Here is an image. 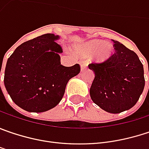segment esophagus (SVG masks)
<instances>
[{"label": "esophagus", "instance_id": "1", "mask_svg": "<svg viewBox=\"0 0 149 149\" xmlns=\"http://www.w3.org/2000/svg\"><path fill=\"white\" fill-rule=\"evenodd\" d=\"M80 67H81V71H84V70H86V69H87V67H88V64H87V62H86V61H80Z\"/></svg>", "mask_w": 149, "mask_h": 149}]
</instances>
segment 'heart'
<instances>
[{
  "label": "heart",
  "mask_w": 149,
  "mask_h": 149,
  "mask_svg": "<svg viewBox=\"0 0 149 149\" xmlns=\"http://www.w3.org/2000/svg\"><path fill=\"white\" fill-rule=\"evenodd\" d=\"M75 50L81 56H88L93 54V59L96 62L103 63L108 61L112 56L114 46L109 42H104L100 40H92L77 45Z\"/></svg>",
  "instance_id": "heart-1"
}]
</instances>
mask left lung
<instances>
[{
    "mask_svg": "<svg viewBox=\"0 0 149 149\" xmlns=\"http://www.w3.org/2000/svg\"><path fill=\"white\" fill-rule=\"evenodd\" d=\"M115 53L101 64H90L94 72L89 93L93 102L106 112L118 114L132 108L145 85L143 66L134 51L112 40Z\"/></svg>",
    "mask_w": 149,
    "mask_h": 149,
    "instance_id": "left-lung-1",
    "label": "left lung"
}]
</instances>
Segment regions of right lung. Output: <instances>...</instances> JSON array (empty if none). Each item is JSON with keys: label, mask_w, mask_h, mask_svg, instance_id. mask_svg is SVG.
Returning a JSON list of instances; mask_svg holds the SVG:
<instances>
[{"label": "right lung", "mask_w": 149, "mask_h": 149, "mask_svg": "<svg viewBox=\"0 0 149 149\" xmlns=\"http://www.w3.org/2000/svg\"><path fill=\"white\" fill-rule=\"evenodd\" d=\"M59 35L46 33L22 43L8 58L4 85L14 103L29 112H45L61 102L80 66L61 64ZM1 72V71H0Z\"/></svg>", "instance_id": "add662e5"}]
</instances>
